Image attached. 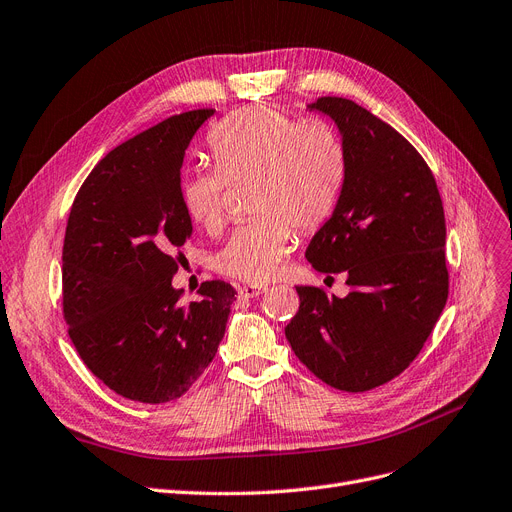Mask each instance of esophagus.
I'll use <instances>...</instances> for the list:
<instances>
[{
	"label": "esophagus",
	"mask_w": 512,
	"mask_h": 512,
	"mask_svg": "<svg viewBox=\"0 0 512 512\" xmlns=\"http://www.w3.org/2000/svg\"><path fill=\"white\" fill-rule=\"evenodd\" d=\"M265 293V286H255V284H247V286H240L238 288V295L242 299H255L259 295Z\"/></svg>",
	"instance_id": "34e87169"
}]
</instances>
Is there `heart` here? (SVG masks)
<instances>
[{"instance_id": "b5f03b06", "label": "heart", "mask_w": 512, "mask_h": 512, "mask_svg": "<svg viewBox=\"0 0 512 512\" xmlns=\"http://www.w3.org/2000/svg\"><path fill=\"white\" fill-rule=\"evenodd\" d=\"M215 169L194 167L180 180L186 215L205 230L224 219L228 184L251 180L255 219L236 228L217 255V270L242 282L276 276L291 249V224L316 230L335 207L343 184V150L322 123H299L272 106H244L207 136Z\"/></svg>"}]
</instances>
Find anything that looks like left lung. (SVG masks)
<instances>
[{"instance_id": "8db88e82", "label": "left lung", "mask_w": 512, "mask_h": 512, "mask_svg": "<svg viewBox=\"0 0 512 512\" xmlns=\"http://www.w3.org/2000/svg\"><path fill=\"white\" fill-rule=\"evenodd\" d=\"M307 108L339 127L345 175L305 257L318 272H345L351 291L297 286L284 335L326 385L370 391L412 364L446 307V217L429 165L402 133L347 98Z\"/></svg>"}]
</instances>
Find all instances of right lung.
I'll list each match as a JSON object with an SVG mask.
<instances>
[{
    "mask_svg": "<svg viewBox=\"0 0 512 512\" xmlns=\"http://www.w3.org/2000/svg\"><path fill=\"white\" fill-rule=\"evenodd\" d=\"M213 108L173 115L123 142L87 175L66 221L62 311L81 360L142 404L182 397L215 358L234 288L209 280L180 303L171 280L192 219L180 203L184 154Z\"/></svg>",
    "mask_w": 512,
    "mask_h": 512,
    "instance_id": "add662e5",
    "label": "right lung"
}]
</instances>
